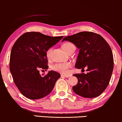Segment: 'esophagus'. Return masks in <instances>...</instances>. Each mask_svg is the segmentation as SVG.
<instances>
[{"instance_id":"obj_1","label":"esophagus","mask_w":122,"mask_h":122,"mask_svg":"<svg viewBox=\"0 0 122 122\" xmlns=\"http://www.w3.org/2000/svg\"><path fill=\"white\" fill-rule=\"evenodd\" d=\"M61 76H64L66 78H68V77H69L71 76V75H61Z\"/></svg>"}]
</instances>
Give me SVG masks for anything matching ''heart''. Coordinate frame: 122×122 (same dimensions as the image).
Returning <instances> with one entry per match:
<instances>
[{
	"label": "heart",
	"instance_id": "1",
	"mask_svg": "<svg viewBox=\"0 0 122 122\" xmlns=\"http://www.w3.org/2000/svg\"><path fill=\"white\" fill-rule=\"evenodd\" d=\"M73 45L69 42H66L63 43L62 45L63 49L67 52L70 48ZM52 49L51 47L48 49L46 51V55L48 59H50L51 57V53H52ZM72 67V63L70 62H66L62 63H57L53 65L52 69L54 71H57L62 74H67L69 72V68Z\"/></svg>",
	"mask_w": 122,
	"mask_h": 122
}]
</instances>
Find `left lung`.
<instances>
[{
  "mask_svg": "<svg viewBox=\"0 0 122 122\" xmlns=\"http://www.w3.org/2000/svg\"><path fill=\"white\" fill-rule=\"evenodd\" d=\"M74 44L79 49L75 67L88 71L73 76L78 83L72 87L75 93L86 98L101 95L110 81L114 67L112 50L107 42L99 34L91 31L80 32L64 37Z\"/></svg>",
  "mask_w": 122,
  "mask_h": 122,
  "instance_id": "left-lung-1",
  "label": "left lung"
}]
</instances>
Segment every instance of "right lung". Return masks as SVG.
<instances>
[{"instance_id": "1", "label": "right lung", "mask_w": 122, "mask_h": 122, "mask_svg": "<svg viewBox=\"0 0 122 122\" xmlns=\"http://www.w3.org/2000/svg\"><path fill=\"white\" fill-rule=\"evenodd\" d=\"M63 37L26 32L14 44L10 56V71L15 85L27 98L38 99L47 96L61 77L54 71L41 76L39 70L49 68L46 51Z\"/></svg>"}]
</instances>
